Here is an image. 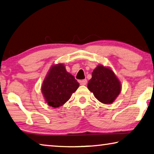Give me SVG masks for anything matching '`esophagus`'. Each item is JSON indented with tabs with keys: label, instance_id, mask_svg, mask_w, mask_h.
I'll return each mask as SVG.
<instances>
[{
	"label": "esophagus",
	"instance_id": "esophagus-1",
	"mask_svg": "<svg viewBox=\"0 0 154 154\" xmlns=\"http://www.w3.org/2000/svg\"><path fill=\"white\" fill-rule=\"evenodd\" d=\"M79 84L82 85V86H85V85H86L87 84V80L86 79L81 80V81H79Z\"/></svg>",
	"mask_w": 154,
	"mask_h": 154
}]
</instances>
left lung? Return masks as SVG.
Returning a JSON list of instances; mask_svg holds the SVG:
<instances>
[{
    "label": "left lung",
    "instance_id": "1",
    "mask_svg": "<svg viewBox=\"0 0 154 154\" xmlns=\"http://www.w3.org/2000/svg\"><path fill=\"white\" fill-rule=\"evenodd\" d=\"M88 88L100 102L109 104L120 94L121 84L111 68L99 65L92 73Z\"/></svg>",
    "mask_w": 154,
    "mask_h": 154
}]
</instances>
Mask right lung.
<instances>
[{
	"label": "right lung",
	"instance_id": "add662e5",
	"mask_svg": "<svg viewBox=\"0 0 154 154\" xmlns=\"http://www.w3.org/2000/svg\"><path fill=\"white\" fill-rule=\"evenodd\" d=\"M79 84L73 75L68 72L63 64L53 65L44 79L42 93L46 103L53 108H58L69 100Z\"/></svg>",
	"mask_w": 154,
	"mask_h": 154
}]
</instances>
